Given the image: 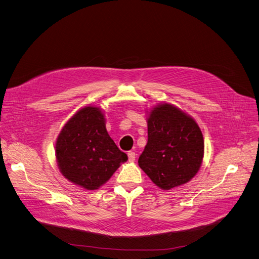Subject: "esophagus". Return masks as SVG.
Masks as SVG:
<instances>
[{
  "label": "esophagus",
  "mask_w": 259,
  "mask_h": 259,
  "mask_svg": "<svg viewBox=\"0 0 259 259\" xmlns=\"http://www.w3.org/2000/svg\"><path fill=\"white\" fill-rule=\"evenodd\" d=\"M128 158H129V161H134L135 158H136V154L134 152H128Z\"/></svg>",
  "instance_id": "1"
}]
</instances>
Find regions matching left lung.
I'll return each instance as SVG.
<instances>
[{"label": "left lung", "mask_w": 259, "mask_h": 259, "mask_svg": "<svg viewBox=\"0 0 259 259\" xmlns=\"http://www.w3.org/2000/svg\"><path fill=\"white\" fill-rule=\"evenodd\" d=\"M147 123L148 143L140 167L163 191L191 181L204 157L203 134L195 118L162 102L147 111Z\"/></svg>", "instance_id": "obj_1"}]
</instances>
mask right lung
Masks as SVG:
<instances>
[{"instance_id":"1","label":"right lung","mask_w":259,"mask_h":259,"mask_svg":"<svg viewBox=\"0 0 259 259\" xmlns=\"http://www.w3.org/2000/svg\"><path fill=\"white\" fill-rule=\"evenodd\" d=\"M55 155L62 176L88 191L105 184L128 160L106 130L104 111L91 104L79 109L62 127Z\"/></svg>"}]
</instances>
